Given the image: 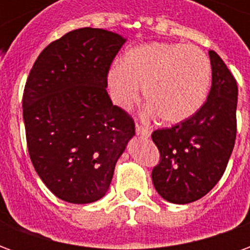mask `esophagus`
I'll use <instances>...</instances> for the list:
<instances>
[{
    "label": "esophagus",
    "instance_id": "esophagus-1",
    "mask_svg": "<svg viewBox=\"0 0 250 250\" xmlns=\"http://www.w3.org/2000/svg\"><path fill=\"white\" fill-rule=\"evenodd\" d=\"M135 131L136 135L142 136V138H150V135H151V131L148 130L147 127H143V125H135Z\"/></svg>",
    "mask_w": 250,
    "mask_h": 250
}]
</instances>
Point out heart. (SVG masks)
<instances>
[{
  "mask_svg": "<svg viewBox=\"0 0 250 250\" xmlns=\"http://www.w3.org/2000/svg\"><path fill=\"white\" fill-rule=\"evenodd\" d=\"M109 96L128 108L143 95L150 111L168 125H178L202 108L211 83L209 57L195 45L147 42L131 48L107 72Z\"/></svg>",
  "mask_w": 250,
  "mask_h": 250,
  "instance_id": "1",
  "label": "heart"
}]
</instances>
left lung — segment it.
<instances>
[{"label":"left lung","mask_w":250,"mask_h":250,"mask_svg":"<svg viewBox=\"0 0 250 250\" xmlns=\"http://www.w3.org/2000/svg\"><path fill=\"white\" fill-rule=\"evenodd\" d=\"M211 88L197 114L171 128L152 132L161 152L151 174L158 194L171 204L202 198L225 171L236 141V79L214 51H209Z\"/></svg>","instance_id":"left-lung-1"}]
</instances>
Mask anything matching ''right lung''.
<instances>
[{"label": "right lung", "instance_id": "1", "mask_svg": "<svg viewBox=\"0 0 250 250\" xmlns=\"http://www.w3.org/2000/svg\"><path fill=\"white\" fill-rule=\"evenodd\" d=\"M125 42L105 29L72 30L41 52L25 84L30 161L46 188L69 204L105 195L135 135L134 120L105 89L109 65Z\"/></svg>", "mask_w": 250, "mask_h": 250}]
</instances>
